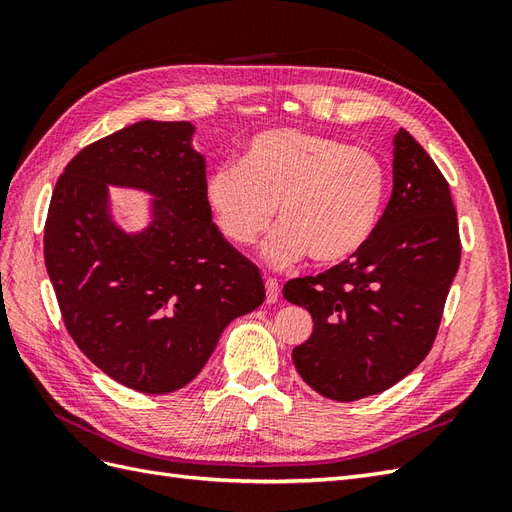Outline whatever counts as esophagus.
Here are the masks:
<instances>
[{"mask_svg":"<svg viewBox=\"0 0 512 512\" xmlns=\"http://www.w3.org/2000/svg\"><path fill=\"white\" fill-rule=\"evenodd\" d=\"M265 290H267V303H275L280 299V284H277V280H273V277H269L265 282Z\"/></svg>","mask_w":512,"mask_h":512,"instance_id":"34e87169","label":"esophagus"}]
</instances>
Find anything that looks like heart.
Returning <instances> with one entry per match:
<instances>
[{"label": "heart", "instance_id": "obj_1", "mask_svg": "<svg viewBox=\"0 0 512 512\" xmlns=\"http://www.w3.org/2000/svg\"><path fill=\"white\" fill-rule=\"evenodd\" d=\"M386 188L389 170L371 149L282 128L252 136L239 164L215 168L205 200L218 230L241 247L271 226L277 207L282 226L262 247L275 267L305 254L337 265L376 232Z\"/></svg>", "mask_w": 512, "mask_h": 512}]
</instances>
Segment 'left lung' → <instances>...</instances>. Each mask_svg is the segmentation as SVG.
I'll list each match as a JSON object with an SVG mask.
<instances>
[{"mask_svg": "<svg viewBox=\"0 0 512 512\" xmlns=\"http://www.w3.org/2000/svg\"><path fill=\"white\" fill-rule=\"evenodd\" d=\"M461 260L448 181L401 128L393 194L359 252L284 286V299L314 318L292 363L312 389L356 401L391 389L429 354Z\"/></svg>", "mask_w": 512, "mask_h": 512, "instance_id": "8db88e82", "label": "left lung"}]
</instances>
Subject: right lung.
<instances>
[{
    "mask_svg": "<svg viewBox=\"0 0 512 512\" xmlns=\"http://www.w3.org/2000/svg\"><path fill=\"white\" fill-rule=\"evenodd\" d=\"M190 121H138L87 145L57 179L44 262L74 344L106 376L164 395L192 382L228 324L265 301L256 265L211 222L207 164ZM157 196L154 222L128 236L107 185Z\"/></svg>",
    "mask_w": 512,
    "mask_h": 512,
    "instance_id": "1",
    "label": "right lung"
}]
</instances>
